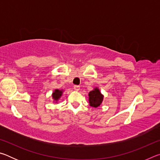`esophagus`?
<instances>
[{"label": "esophagus", "instance_id": "1", "mask_svg": "<svg viewBox=\"0 0 160 160\" xmlns=\"http://www.w3.org/2000/svg\"><path fill=\"white\" fill-rule=\"evenodd\" d=\"M74 90L76 91L80 90V86L79 85H74Z\"/></svg>", "mask_w": 160, "mask_h": 160}]
</instances>
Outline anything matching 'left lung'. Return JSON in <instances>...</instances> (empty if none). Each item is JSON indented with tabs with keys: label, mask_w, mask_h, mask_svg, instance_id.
Instances as JSON below:
<instances>
[{
	"label": "left lung",
	"mask_w": 160,
	"mask_h": 160,
	"mask_svg": "<svg viewBox=\"0 0 160 160\" xmlns=\"http://www.w3.org/2000/svg\"><path fill=\"white\" fill-rule=\"evenodd\" d=\"M89 103L92 107H98L100 106L103 101L104 96L102 95L101 92L97 88H95L93 90L89 92Z\"/></svg>",
	"instance_id": "8db88e82"
}]
</instances>
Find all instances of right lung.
Here are the masks:
<instances>
[{"mask_svg": "<svg viewBox=\"0 0 160 160\" xmlns=\"http://www.w3.org/2000/svg\"><path fill=\"white\" fill-rule=\"evenodd\" d=\"M62 93H63V90H59L58 89H56V90H54V92L52 94V97L54 99V101L57 102L59 99V98L61 97Z\"/></svg>", "mask_w": 160, "mask_h": 160, "instance_id": "add662e5", "label": "right lung"}]
</instances>
